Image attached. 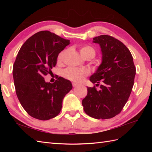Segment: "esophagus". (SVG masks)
<instances>
[{"label":"esophagus","mask_w":152,"mask_h":152,"mask_svg":"<svg viewBox=\"0 0 152 152\" xmlns=\"http://www.w3.org/2000/svg\"><path fill=\"white\" fill-rule=\"evenodd\" d=\"M72 86H73V87H76L78 86V83H75V82H72Z\"/></svg>","instance_id":"34e87169"}]
</instances>
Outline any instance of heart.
Masks as SVG:
<instances>
[{
    "mask_svg": "<svg viewBox=\"0 0 152 152\" xmlns=\"http://www.w3.org/2000/svg\"><path fill=\"white\" fill-rule=\"evenodd\" d=\"M80 53L83 58L86 57H91V59L95 56V51L90 46H82L80 49ZM64 51L61 52L58 56V61H61L64 56ZM89 74V71L83 68L69 67L64 70L63 76L64 78L75 82H80L84 79L86 76Z\"/></svg>",
    "mask_w": 152,
    "mask_h": 152,
    "instance_id": "b5f03b06",
    "label": "heart"
}]
</instances>
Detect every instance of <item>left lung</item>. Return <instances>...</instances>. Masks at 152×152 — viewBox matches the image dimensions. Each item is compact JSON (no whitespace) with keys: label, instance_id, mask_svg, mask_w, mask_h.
<instances>
[{"label":"left lung","instance_id":"left-lung-1","mask_svg":"<svg viewBox=\"0 0 152 152\" xmlns=\"http://www.w3.org/2000/svg\"><path fill=\"white\" fill-rule=\"evenodd\" d=\"M99 44L102 62L89 80L95 86L88 89L82 100L83 110L90 117L97 119H110L120 113L128 101L134 85L136 68L133 56L121 42L108 35L93 38Z\"/></svg>","mask_w":152,"mask_h":152}]
</instances>
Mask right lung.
<instances>
[{
	"label": "right lung",
	"instance_id": "right-lung-1",
	"mask_svg": "<svg viewBox=\"0 0 152 152\" xmlns=\"http://www.w3.org/2000/svg\"><path fill=\"white\" fill-rule=\"evenodd\" d=\"M69 44V40L42 31L27 39L19 51L13 66L15 92L23 108L33 118L48 120L56 117L64 96L72 89L71 82L63 77L53 83L44 78Z\"/></svg>",
	"mask_w": 152,
	"mask_h": 152
}]
</instances>
